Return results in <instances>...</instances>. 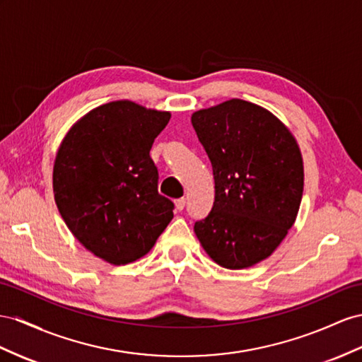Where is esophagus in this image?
<instances>
[{
  "instance_id": "obj_1",
  "label": "esophagus",
  "mask_w": 362,
  "mask_h": 362,
  "mask_svg": "<svg viewBox=\"0 0 362 362\" xmlns=\"http://www.w3.org/2000/svg\"><path fill=\"white\" fill-rule=\"evenodd\" d=\"M174 203H175V209L182 211L185 208V205H187V200H185V199H177Z\"/></svg>"
}]
</instances>
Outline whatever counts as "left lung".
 <instances>
[{"label": "left lung", "mask_w": 362, "mask_h": 362, "mask_svg": "<svg viewBox=\"0 0 362 362\" xmlns=\"http://www.w3.org/2000/svg\"><path fill=\"white\" fill-rule=\"evenodd\" d=\"M191 122L216 183L214 205L194 233L221 267L255 266L274 254L298 216L300 146L269 110L243 99L194 111Z\"/></svg>", "instance_id": "8db88e82"}]
</instances>
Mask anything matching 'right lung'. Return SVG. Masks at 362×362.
Returning <instances> with one entry per match:
<instances>
[{"label":"right lung","instance_id":"right-lung-1","mask_svg":"<svg viewBox=\"0 0 362 362\" xmlns=\"http://www.w3.org/2000/svg\"><path fill=\"white\" fill-rule=\"evenodd\" d=\"M170 111L122 99L90 110L64 136L53 165V194L70 233L110 264L151 251L173 220V202L157 192L150 157Z\"/></svg>","mask_w":362,"mask_h":362}]
</instances>
